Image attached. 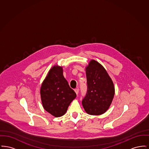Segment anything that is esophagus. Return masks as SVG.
Masks as SVG:
<instances>
[{
  "mask_svg": "<svg viewBox=\"0 0 149 149\" xmlns=\"http://www.w3.org/2000/svg\"><path fill=\"white\" fill-rule=\"evenodd\" d=\"M74 91H75V92L76 93V94L78 95V93H79V88H76Z\"/></svg>",
  "mask_w": 149,
  "mask_h": 149,
  "instance_id": "1",
  "label": "esophagus"
}]
</instances>
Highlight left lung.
<instances>
[{
  "instance_id": "left-lung-1",
  "label": "left lung",
  "mask_w": 149,
  "mask_h": 149,
  "mask_svg": "<svg viewBox=\"0 0 149 149\" xmlns=\"http://www.w3.org/2000/svg\"><path fill=\"white\" fill-rule=\"evenodd\" d=\"M85 71L88 89L83 106L89 114L100 115L112 103L115 92L113 83L104 67L95 60L89 62Z\"/></svg>"
}]
</instances>
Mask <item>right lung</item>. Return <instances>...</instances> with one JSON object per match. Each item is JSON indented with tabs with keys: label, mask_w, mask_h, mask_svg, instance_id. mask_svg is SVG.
I'll return each mask as SVG.
<instances>
[{
	"label": "right lung",
	"mask_w": 149,
	"mask_h": 149,
	"mask_svg": "<svg viewBox=\"0 0 149 149\" xmlns=\"http://www.w3.org/2000/svg\"><path fill=\"white\" fill-rule=\"evenodd\" d=\"M40 94L44 109L55 117L65 114L77 97L64 77L63 68L57 65L52 67L43 80Z\"/></svg>",
	"instance_id": "obj_1"
}]
</instances>
